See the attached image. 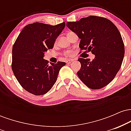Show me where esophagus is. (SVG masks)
Returning <instances> with one entry per match:
<instances>
[{
    "instance_id": "1",
    "label": "esophagus",
    "mask_w": 131,
    "mask_h": 131,
    "mask_svg": "<svg viewBox=\"0 0 131 131\" xmlns=\"http://www.w3.org/2000/svg\"><path fill=\"white\" fill-rule=\"evenodd\" d=\"M73 61V59H68V60H67V61H66V63H67V64H70Z\"/></svg>"
}]
</instances>
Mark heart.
<instances>
[{
  "instance_id": "obj_1",
  "label": "heart",
  "mask_w": 131,
  "mask_h": 131,
  "mask_svg": "<svg viewBox=\"0 0 131 131\" xmlns=\"http://www.w3.org/2000/svg\"><path fill=\"white\" fill-rule=\"evenodd\" d=\"M69 55H71V53H69Z\"/></svg>"
}]
</instances>
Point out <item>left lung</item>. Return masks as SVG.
Instances as JSON below:
<instances>
[{
  "label": "left lung",
  "mask_w": 131,
  "mask_h": 131,
  "mask_svg": "<svg viewBox=\"0 0 131 131\" xmlns=\"http://www.w3.org/2000/svg\"><path fill=\"white\" fill-rule=\"evenodd\" d=\"M67 26L80 39L79 47L95 55L92 61L79 58L77 74L88 88L99 89L112 81L121 68L124 46L116 26L109 19L97 16L82 18Z\"/></svg>",
  "instance_id": "left-lung-1"
}]
</instances>
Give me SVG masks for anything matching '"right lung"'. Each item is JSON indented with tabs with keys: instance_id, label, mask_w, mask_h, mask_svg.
<instances>
[{
	"instance_id": "right-lung-1",
	"label": "right lung",
	"mask_w": 131,
	"mask_h": 131,
	"mask_svg": "<svg viewBox=\"0 0 131 131\" xmlns=\"http://www.w3.org/2000/svg\"><path fill=\"white\" fill-rule=\"evenodd\" d=\"M65 23L52 26L42 23L29 24L23 29L12 49V68L23 88L35 95L46 94L56 82L60 69L66 64L43 59L52 49Z\"/></svg>"
}]
</instances>
